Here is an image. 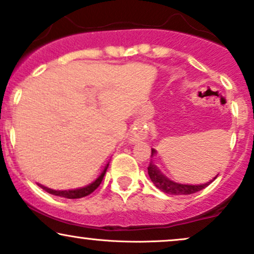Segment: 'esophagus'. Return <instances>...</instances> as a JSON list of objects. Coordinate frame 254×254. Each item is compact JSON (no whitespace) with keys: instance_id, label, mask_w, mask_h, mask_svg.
I'll return each mask as SVG.
<instances>
[{"instance_id":"34e87169","label":"esophagus","mask_w":254,"mask_h":254,"mask_svg":"<svg viewBox=\"0 0 254 254\" xmlns=\"http://www.w3.org/2000/svg\"><path fill=\"white\" fill-rule=\"evenodd\" d=\"M133 137H136V138H137V137H139V138H141V137H144V132L141 129H138L136 131V133L133 135Z\"/></svg>"}]
</instances>
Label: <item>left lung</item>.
<instances>
[{"label": "left lung", "instance_id": "8db88e82", "mask_svg": "<svg viewBox=\"0 0 254 254\" xmlns=\"http://www.w3.org/2000/svg\"><path fill=\"white\" fill-rule=\"evenodd\" d=\"M155 153H156L155 149H151V156H153ZM148 174H149L151 182H153L154 185H155L159 190H161L162 192H165V193L167 194H173V196L196 193V192L205 189L209 184H211L217 178L216 176L214 179H211L210 182L205 184H200V185H188V184L174 183L168 179L167 177H165L164 174L160 172L159 168L153 164V161H151L149 166H148Z\"/></svg>", "mask_w": 254, "mask_h": 254}]
</instances>
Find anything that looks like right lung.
Instances as JSON below:
<instances>
[{
  "label": "right lung",
  "mask_w": 254,
  "mask_h": 254,
  "mask_svg": "<svg viewBox=\"0 0 254 254\" xmlns=\"http://www.w3.org/2000/svg\"><path fill=\"white\" fill-rule=\"evenodd\" d=\"M109 164H110V162H107V164L105 165V167H104L103 172H101L100 176H99V177L97 178V179L94 180V182L90 183L89 185L84 186V188L75 189V190H64V191H60V190H52V189L45 188V186L39 185V184H38V185H39L40 188L43 189V190H45L46 192H49V193L55 194V196H60V197L68 198V199H76V198H82V197H86V196H88V194L92 193L93 191L97 190L98 186L100 185L101 182H103L105 173H106L107 167H109Z\"/></svg>",
  "instance_id": "1"
}]
</instances>
